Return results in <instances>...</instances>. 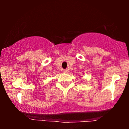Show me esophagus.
Returning a JSON list of instances; mask_svg holds the SVG:
<instances>
[{
	"label": "esophagus",
	"instance_id": "obj_1",
	"mask_svg": "<svg viewBox=\"0 0 129 129\" xmlns=\"http://www.w3.org/2000/svg\"><path fill=\"white\" fill-rule=\"evenodd\" d=\"M63 73H69V70H63Z\"/></svg>",
	"mask_w": 129,
	"mask_h": 129
}]
</instances>
